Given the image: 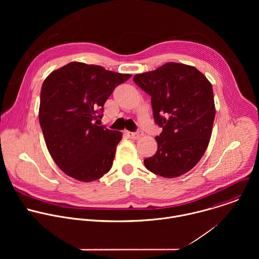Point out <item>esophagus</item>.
<instances>
[{"label":"esophagus","mask_w":259,"mask_h":259,"mask_svg":"<svg viewBox=\"0 0 259 259\" xmlns=\"http://www.w3.org/2000/svg\"><path fill=\"white\" fill-rule=\"evenodd\" d=\"M126 135H127L130 139L137 140V139H139L140 137H142L143 133H142L141 131H138V132H126Z\"/></svg>","instance_id":"34e87169"}]
</instances>
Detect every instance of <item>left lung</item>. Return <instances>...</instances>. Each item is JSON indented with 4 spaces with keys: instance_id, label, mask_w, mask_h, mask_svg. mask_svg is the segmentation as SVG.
Instances as JSON below:
<instances>
[{
    "instance_id": "left-lung-1",
    "label": "left lung",
    "mask_w": 259,
    "mask_h": 259,
    "mask_svg": "<svg viewBox=\"0 0 259 259\" xmlns=\"http://www.w3.org/2000/svg\"><path fill=\"white\" fill-rule=\"evenodd\" d=\"M133 81L152 96L155 122L163 129L156 137V154L144 159V166L165 178L189 172L211 137L215 118L211 83L195 66L177 62L137 73Z\"/></svg>"
}]
</instances>
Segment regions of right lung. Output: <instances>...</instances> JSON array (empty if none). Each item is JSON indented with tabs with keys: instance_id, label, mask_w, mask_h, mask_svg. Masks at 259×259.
<instances>
[{
	"instance_id": "add662e5",
	"label": "right lung",
	"mask_w": 259,
	"mask_h": 259,
	"mask_svg": "<svg viewBox=\"0 0 259 259\" xmlns=\"http://www.w3.org/2000/svg\"><path fill=\"white\" fill-rule=\"evenodd\" d=\"M131 77L73 61L45 79L39 121L52 159L66 175L91 182L112 168L122 132L97 121L114 89Z\"/></svg>"
}]
</instances>
